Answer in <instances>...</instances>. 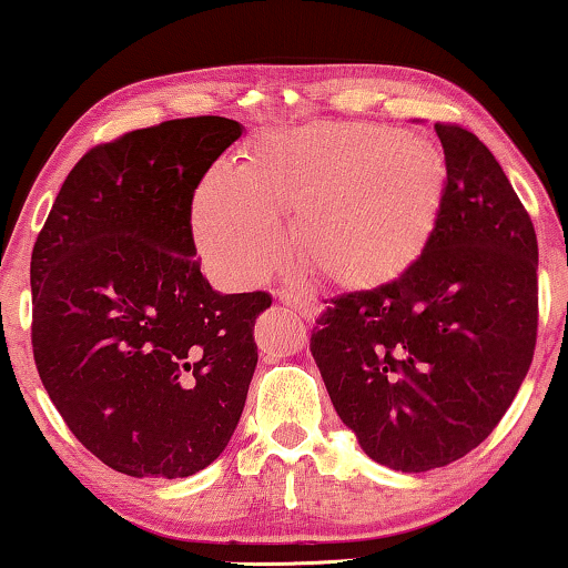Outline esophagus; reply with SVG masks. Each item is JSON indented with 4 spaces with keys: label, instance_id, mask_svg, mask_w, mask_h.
<instances>
[{
    "label": "esophagus",
    "instance_id": "esophagus-1",
    "mask_svg": "<svg viewBox=\"0 0 568 568\" xmlns=\"http://www.w3.org/2000/svg\"><path fill=\"white\" fill-rule=\"evenodd\" d=\"M276 297H278V302H282V305L294 307L302 317H307V321H315V317L321 315V310H323L321 302H317L313 294H307V292L282 290V292H276Z\"/></svg>",
    "mask_w": 568,
    "mask_h": 568
}]
</instances>
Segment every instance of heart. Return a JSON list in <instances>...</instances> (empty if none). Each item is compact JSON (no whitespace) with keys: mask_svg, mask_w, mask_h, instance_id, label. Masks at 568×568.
I'll return each instance as SVG.
<instances>
[{"mask_svg":"<svg viewBox=\"0 0 568 568\" xmlns=\"http://www.w3.org/2000/svg\"><path fill=\"white\" fill-rule=\"evenodd\" d=\"M445 193V158L422 134L377 123L266 131L245 165L216 162L193 199V237L232 286L258 284L286 251L284 212L317 274L375 286L424 251Z\"/></svg>","mask_w":568,"mask_h":568,"instance_id":"heart-1","label":"heart"}]
</instances>
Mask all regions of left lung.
Masks as SVG:
<instances>
[{
  "label": "left lung",
  "mask_w": 568,
  "mask_h": 568,
  "mask_svg": "<svg viewBox=\"0 0 568 568\" xmlns=\"http://www.w3.org/2000/svg\"><path fill=\"white\" fill-rule=\"evenodd\" d=\"M447 181L424 251L377 290L331 300L310 352L372 460L424 473L476 449L530 369L538 240L476 134L434 123Z\"/></svg>",
  "instance_id": "8db88e82"
}]
</instances>
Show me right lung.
I'll return each instance as SVG.
<instances>
[{"label":"right lung","mask_w":568,"mask_h":568,"mask_svg":"<svg viewBox=\"0 0 568 568\" xmlns=\"http://www.w3.org/2000/svg\"><path fill=\"white\" fill-rule=\"evenodd\" d=\"M240 136L199 115L95 146L36 240L38 375L74 437L126 476L204 470L243 416L271 294L212 290L191 232L193 191Z\"/></svg>","instance_id":"1"}]
</instances>
